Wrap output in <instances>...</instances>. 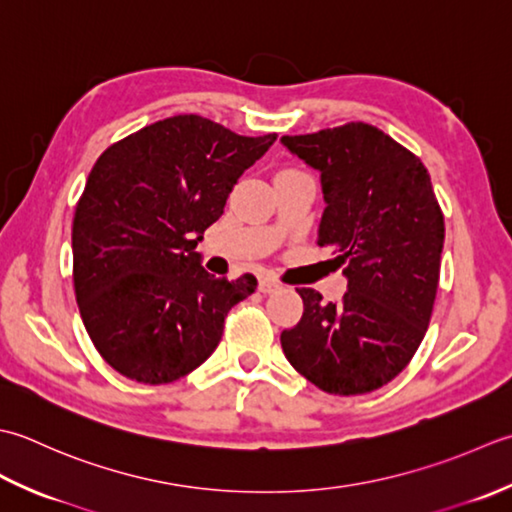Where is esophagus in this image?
Returning a JSON list of instances; mask_svg holds the SVG:
<instances>
[{
    "instance_id": "esophagus-1",
    "label": "esophagus",
    "mask_w": 512,
    "mask_h": 512,
    "mask_svg": "<svg viewBox=\"0 0 512 512\" xmlns=\"http://www.w3.org/2000/svg\"><path fill=\"white\" fill-rule=\"evenodd\" d=\"M258 289L263 291V294H276V291L280 289V285L276 283V280H271V278H260Z\"/></svg>"
}]
</instances>
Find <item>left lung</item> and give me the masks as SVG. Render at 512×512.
I'll return each instance as SVG.
<instances>
[{"label": "left lung", "instance_id": "left-lung-1", "mask_svg": "<svg viewBox=\"0 0 512 512\" xmlns=\"http://www.w3.org/2000/svg\"><path fill=\"white\" fill-rule=\"evenodd\" d=\"M280 143L320 172L318 245L338 254L340 302L296 289L305 311L280 333L285 358L318 389L358 395L391 382L415 356L440 280L444 216L422 161L369 123Z\"/></svg>", "mask_w": 512, "mask_h": 512}]
</instances>
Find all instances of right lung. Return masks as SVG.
I'll list each match as a JSON object with an SVG mask.
<instances>
[{"mask_svg":"<svg viewBox=\"0 0 512 512\" xmlns=\"http://www.w3.org/2000/svg\"><path fill=\"white\" fill-rule=\"evenodd\" d=\"M274 141L179 114L99 156L72 221V278L83 325L114 371L168 384L212 356L229 309L258 283L207 274L196 245Z\"/></svg>","mask_w":512,"mask_h":512,"instance_id":"obj_1","label":"right lung"}]
</instances>
